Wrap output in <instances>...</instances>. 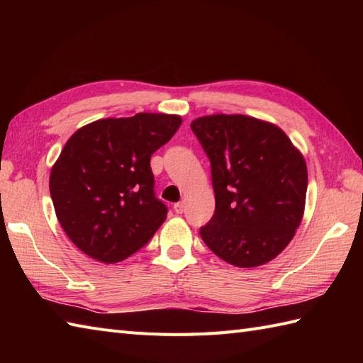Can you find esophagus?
Instances as JSON below:
<instances>
[{"label":"esophagus","mask_w":363,"mask_h":363,"mask_svg":"<svg viewBox=\"0 0 363 363\" xmlns=\"http://www.w3.org/2000/svg\"><path fill=\"white\" fill-rule=\"evenodd\" d=\"M173 209H174L176 213H182V212H184V203H182V201L176 203V204L173 206Z\"/></svg>","instance_id":"34e87169"}]
</instances>
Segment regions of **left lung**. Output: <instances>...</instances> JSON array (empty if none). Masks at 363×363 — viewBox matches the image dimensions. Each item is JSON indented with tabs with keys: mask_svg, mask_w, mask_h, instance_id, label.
Returning <instances> with one entry per match:
<instances>
[{
	"mask_svg": "<svg viewBox=\"0 0 363 363\" xmlns=\"http://www.w3.org/2000/svg\"><path fill=\"white\" fill-rule=\"evenodd\" d=\"M211 159L215 213L199 234L209 250L238 268L279 256L304 217L307 165L284 130L242 113L190 123Z\"/></svg>",
	"mask_w": 363,
	"mask_h": 363,
	"instance_id": "8db88e82",
	"label": "left lung"
}]
</instances>
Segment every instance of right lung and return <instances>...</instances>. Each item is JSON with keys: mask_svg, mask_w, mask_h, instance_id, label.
I'll use <instances>...</instances> for the list:
<instances>
[{"mask_svg": "<svg viewBox=\"0 0 363 363\" xmlns=\"http://www.w3.org/2000/svg\"><path fill=\"white\" fill-rule=\"evenodd\" d=\"M181 123V115L140 112L91 121L68 138L51 168L50 194L60 226L89 257L125 260L165 221L150 159Z\"/></svg>", "mask_w": 363, "mask_h": 363, "instance_id": "add662e5", "label": "right lung"}]
</instances>
